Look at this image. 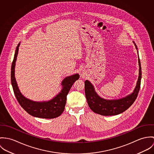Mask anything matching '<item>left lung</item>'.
<instances>
[{
    "label": "left lung",
    "instance_id": "1",
    "mask_svg": "<svg viewBox=\"0 0 154 154\" xmlns=\"http://www.w3.org/2000/svg\"><path fill=\"white\" fill-rule=\"evenodd\" d=\"M137 49V45L134 42ZM139 74L137 86L134 92L125 98L119 100H107L100 97L96 93L94 88L90 82L88 80L85 82V97L89 107L96 113L103 116L117 115L127 110L137 99L140 87L141 80V66L139 58Z\"/></svg>",
    "mask_w": 154,
    "mask_h": 154
}]
</instances>
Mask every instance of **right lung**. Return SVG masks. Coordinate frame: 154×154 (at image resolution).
I'll use <instances>...</instances> for the list:
<instances>
[{"label":"right lung","mask_w":154,"mask_h":154,"mask_svg":"<svg viewBox=\"0 0 154 154\" xmlns=\"http://www.w3.org/2000/svg\"><path fill=\"white\" fill-rule=\"evenodd\" d=\"M19 46V44L17 47L11 67V83L17 102L27 113L32 116L45 119H52L60 116L65 109L69 91L74 83L79 79V75L75 74L64 79L62 82L63 88L61 91L51 100L46 102H36L30 100L21 94L15 78V67Z\"/></svg>","instance_id":"obj_1"}]
</instances>
